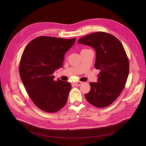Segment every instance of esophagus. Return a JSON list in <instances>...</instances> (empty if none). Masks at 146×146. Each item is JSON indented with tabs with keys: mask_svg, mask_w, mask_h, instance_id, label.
Returning a JSON list of instances; mask_svg holds the SVG:
<instances>
[{
	"mask_svg": "<svg viewBox=\"0 0 146 146\" xmlns=\"http://www.w3.org/2000/svg\"><path fill=\"white\" fill-rule=\"evenodd\" d=\"M82 83V82H81V81H78V82H74L73 84H74V86H75L76 87H78V86H80L81 85Z\"/></svg>",
	"mask_w": 146,
	"mask_h": 146,
	"instance_id": "34e87169",
	"label": "esophagus"
}]
</instances>
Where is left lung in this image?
Returning a JSON list of instances; mask_svg holds the SVG:
<instances>
[{"label": "left lung", "mask_w": 146, "mask_h": 146, "mask_svg": "<svg viewBox=\"0 0 146 146\" xmlns=\"http://www.w3.org/2000/svg\"><path fill=\"white\" fill-rule=\"evenodd\" d=\"M79 44L88 45L96 51L95 68L100 70L97 82H90L87 101L97 108L110 105L123 90L128 78L129 64L120 41L106 32H95L80 38Z\"/></svg>", "instance_id": "left-lung-1"}]
</instances>
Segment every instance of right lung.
Segmentation results:
<instances>
[{
	"instance_id": "obj_1",
	"label": "right lung",
	"mask_w": 146,
	"mask_h": 146,
	"mask_svg": "<svg viewBox=\"0 0 146 146\" xmlns=\"http://www.w3.org/2000/svg\"><path fill=\"white\" fill-rule=\"evenodd\" d=\"M75 41L76 38L39 36L24 49L19 74L28 95L41 110L55 113L66 105L71 84L60 79L55 81L53 73L63 66L64 55Z\"/></svg>"
}]
</instances>
